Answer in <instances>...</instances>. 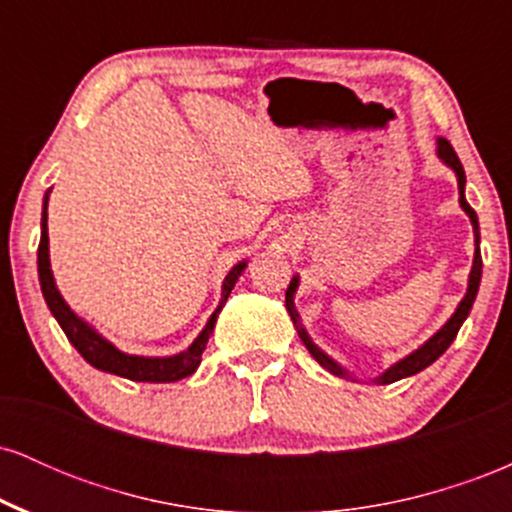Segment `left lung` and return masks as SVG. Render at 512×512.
<instances>
[{
	"label": "left lung",
	"mask_w": 512,
	"mask_h": 512,
	"mask_svg": "<svg viewBox=\"0 0 512 512\" xmlns=\"http://www.w3.org/2000/svg\"><path fill=\"white\" fill-rule=\"evenodd\" d=\"M438 158L440 161L445 163V166L455 170L457 175V187H460V207L464 209V214L469 216V221H472V228H474V245H477V250H474V262H472V272H469V284H467V293H464V298L460 301V305H457V310L452 313V317L448 322H445L440 330L433 334L428 342H424L419 346L416 351H411L409 356H404L402 361H397L395 366H390L385 370V373H380L378 378H373V383L378 385H390V383H397V380L402 378H409V375H416L421 373V370L431 366L436 358H440L448 351V346L455 342L457 332H460L462 322L467 320L469 310H472V303L474 298H477V291H479V281H481V250H479V219H477V211H474L472 207H469V202L464 199V168L460 163V158H457L455 149H452L448 139L438 137ZM296 289H298V276H293L289 289H286V310H289L293 325H296V332L298 337H301V342L305 344V349L310 351V356L315 358L317 363H320L322 368L330 370L332 375H339V378H349V373L339 366L337 361H332L330 356L325 354V351L317 346L313 339H310V334L305 332V327L301 325V317H298V310L296 305H293V296H296Z\"/></svg>",
	"instance_id": "obj_1"
}]
</instances>
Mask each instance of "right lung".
Here are the masks:
<instances>
[{"instance_id":"1","label":"right lung","mask_w":512,"mask_h":512,"mask_svg":"<svg viewBox=\"0 0 512 512\" xmlns=\"http://www.w3.org/2000/svg\"><path fill=\"white\" fill-rule=\"evenodd\" d=\"M48 195L43 199V221H40V245H38V276H40V289H43L45 303H48L50 313L55 315V320L60 322L62 332L67 334L69 342L74 344V349L91 363L93 368L105 370V373L120 375V378L137 380V383H175V380L187 378L197 370L202 363V351L207 349V342L214 332L216 317H219L221 308L226 305L228 296H231L233 286H236L238 276L243 274V269L248 267V262H238L231 272L226 274L221 286V303L209 317V322L204 325V330L199 332V337L187 346L185 351L175 356H132L125 351L117 349L115 344H110L108 339L101 337L93 330L88 322L81 320L79 315L64 303L62 293L57 291L55 276L50 269V248H48Z\"/></svg>"}]
</instances>
